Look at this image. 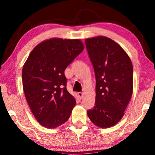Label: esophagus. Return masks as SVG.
I'll return each mask as SVG.
<instances>
[{
	"label": "esophagus",
	"instance_id": "obj_1",
	"mask_svg": "<svg viewBox=\"0 0 155 155\" xmlns=\"http://www.w3.org/2000/svg\"><path fill=\"white\" fill-rule=\"evenodd\" d=\"M78 97H79L80 98H82L83 97V93H81V92H80V93H78Z\"/></svg>",
	"mask_w": 155,
	"mask_h": 155
}]
</instances>
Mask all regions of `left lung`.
Listing matches in <instances>:
<instances>
[{"label": "left lung", "mask_w": 155, "mask_h": 155, "mask_svg": "<svg viewBox=\"0 0 155 155\" xmlns=\"http://www.w3.org/2000/svg\"><path fill=\"white\" fill-rule=\"evenodd\" d=\"M85 44L96 77L94 107L87 111L96 126L116 124L132 97L133 64L127 52L112 39L99 36L87 38Z\"/></svg>", "instance_id": "8db88e82"}]
</instances>
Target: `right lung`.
Segmentation results:
<instances>
[{
    "label": "right lung",
    "instance_id": "obj_1",
    "mask_svg": "<svg viewBox=\"0 0 155 155\" xmlns=\"http://www.w3.org/2000/svg\"><path fill=\"white\" fill-rule=\"evenodd\" d=\"M84 48L79 39H48L36 46L25 62L23 91L42 126L57 128L70 117L76 101L66 88L64 71Z\"/></svg>",
    "mask_w": 155,
    "mask_h": 155
}]
</instances>
